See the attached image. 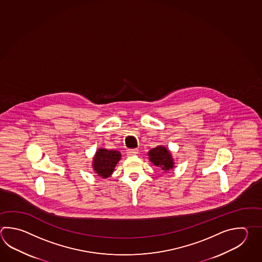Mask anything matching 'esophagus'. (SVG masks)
<instances>
[{
    "label": "esophagus",
    "instance_id": "esophagus-1",
    "mask_svg": "<svg viewBox=\"0 0 262 262\" xmlns=\"http://www.w3.org/2000/svg\"><path fill=\"white\" fill-rule=\"evenodd\" d=\"M137 153H138V149H136V148H129L127 150V155L128 156L135 155Z\"/></svg>",
    "mask_w": 262,
    "mask_h": 262
}]
</instances>
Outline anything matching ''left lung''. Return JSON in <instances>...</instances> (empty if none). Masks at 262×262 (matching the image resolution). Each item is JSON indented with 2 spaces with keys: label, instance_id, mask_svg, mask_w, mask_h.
<instances>
[{
  "label": "left lung",
  "instance_id": "obj_1",
  "mask_svg": "<svg viewBox=\"0 0 262 262\" xmlns=\"http://www.w3.org/2000/svg\"><path fill=\"white\" fill-rule=\"evenodd\" d=\"M149 160L154 163V165L160 167L163 171H168L172 169L173 161L171 159V155L164 146H157L155 148L151 149L148 153Z\"/></svg>",
  "mask_w": 262,
  "mask_h": 262
}]
</instances>
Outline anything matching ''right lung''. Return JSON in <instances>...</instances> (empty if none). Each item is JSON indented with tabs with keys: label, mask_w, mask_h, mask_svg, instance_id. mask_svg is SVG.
<instances>
[{
	"label": "right lung",
	"mask_w": 262,
	"mask_h": 262,
	"mask_svg": "<svg viewBox=\"0 0 262 262\" xmlns=\"http://www.w3.org/2000/svg\"><path fill=\"white\" fill-rule=\"evenodd\" d=\"M120 152L116 150L99 149L93 160V168L102 178L109 177L120 160Z\"/></svg>",
	"instance_id": "right-lung-1"
}]
</instances>
